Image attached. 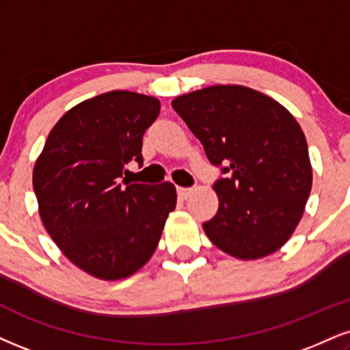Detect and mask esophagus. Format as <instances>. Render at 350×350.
Segmentation results:
<instances>
[{
	"label": "esophagus",
	"instance_id": "obj_1",
	"mask_svg": "<svg viewBox=\"0 0 350 350\" xmlns=\"http://www.w3.org/2000/svg\"><path fill=\"white\" fill-rule=\"evenodd\" d=\"M192 192H193L192 187H178V196H179L183 200L189 199V197L192 196Z\"/></svg>",
	"mask_w": 350,
	"mask_h": 350
}]
</instances>
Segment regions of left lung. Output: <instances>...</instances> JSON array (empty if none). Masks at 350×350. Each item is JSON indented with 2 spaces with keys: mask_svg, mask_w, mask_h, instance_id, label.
Wrapping results in <instances>:
<instances>
[{
  "mask_svg": "<svg viewBox=\"0 0 350 350\" xmlns=\"http://www.w3.org/2000/svg\"><path fill=\"white\" fill-rule=\"evenodd\" d=\"M221 174L220 207L204 231L238 259L280 250L311 192L308 145L295 117L262 92L238 84L210 86L172 100Z\"/></svg>",
  "mask_w": 350,
  "mask_h": 350,
  "instance_id": "8db88e82",
  "label": "left lung"
}]
</instances>
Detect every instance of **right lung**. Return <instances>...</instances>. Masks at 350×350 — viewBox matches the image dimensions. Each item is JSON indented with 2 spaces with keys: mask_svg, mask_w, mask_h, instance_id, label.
I'll use <instances>...</instances> for the list:
<instances>
[{
  "mask_svg": "<svg viewBox=\"0 0 350 350\" xmlns=\"http://www.w3.org/2000/svg\"><path fill=\"white\" fill-rule=\"evenodd\" d=\"M159 100L111 91L70 109L49 133L33 166V192L49 234L75 266L103 280L132 275L148 262L176 207L171 183H127L142 167L145 130Z\"/></svg>",
  "mask_w": 350,
  "mask_h": 350,
  "instance_id": "1",
  "label": "right lung"
}]
</instances>
